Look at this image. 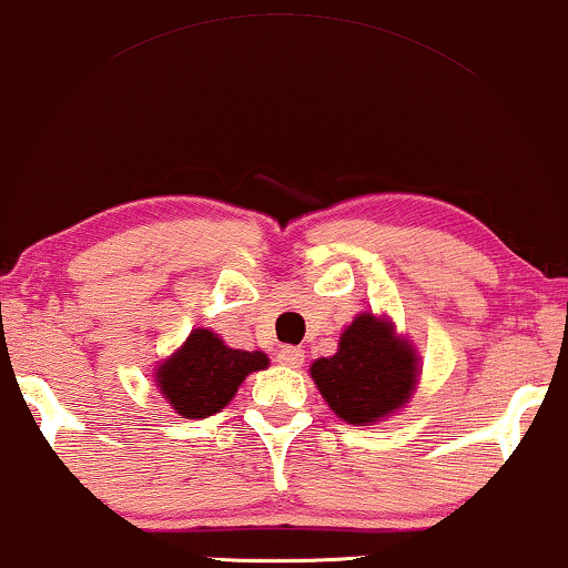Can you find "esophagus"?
<instances>
[{
	"instance_id": "esophagus-1",
	"label": "esophagus",
	"mask_w": 568,
	"mask_h": 568,
	"mask_svg": "<svg viewBox=\"0 0 568 568\" xmlns=\"http://www.w3.org/2000/svg\"><path fill=\"white\" fill-rule=\"evenodd\" d=\"M277 362L283 364V367L298 369L301 364H304V351L296 348V346H283L277 351Z\"/></svg>"
}]
</instances>
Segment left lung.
Listing matches in <instances>:
<instances>
[{
  "instance_id": "left-lung-1",
  "label": "left lung",
  "mask_w": 568,
  "mask_h": 568,
  "mask_svg": "<svg viewBox=\"0 0 568 568\" xmlns=\"http://www.w3.org/2000/svg\"><path fill=\"white\" fill-rule=\"evenodd\" d=\"M308 375L337 419L367 427L412 400L422 367L414 343L387 314L362 312L341 333L335 354L320 356Z\"/></svg>"
}]
</instances>
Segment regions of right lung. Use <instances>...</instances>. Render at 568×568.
<instances>
[{"mask_svg":"<svg viewBox=\"0 0 568 568\" xmlns=\"http://www.w3.org/2000/svg\"><path fill=\"white\" fill-rule=\"evenodd\" d=\"M267 367L264 351L231 348L217 333L196 327L181 348L156 364L154 383L178 416L206 419L231 404L251 372Z\"/></svg>","mask_w":568,"mask_h":568,"instance_id":"right-lung-1","label":"right lung"}]
</instances>
